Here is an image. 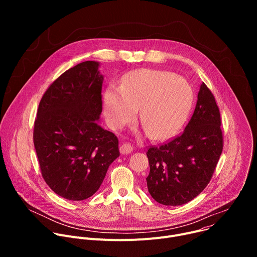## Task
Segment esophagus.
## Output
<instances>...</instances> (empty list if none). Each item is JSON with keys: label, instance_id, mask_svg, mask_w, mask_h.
<instances>
[{"label": "esophagus", "instance_id": "34e87169", "mask_svg": "<svg viewBox=\"0 0 257 257\" xmlns=\"http://www.w3.org/2000/svg\"><path fill=\"white\" fill-rule=\"evenodd\" d=\"M133 151V146L131 145V143L125 142L120 146V152L122 155H127L130 154Z\"/></svg>", "mask_w": 257, "mask_h": 257}]
</instances>
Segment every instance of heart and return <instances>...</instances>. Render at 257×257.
<instances>
[{"instance_id":"b5f03b06","label":"heart","mask_w":257,"mask_h":257,"mask_svg":"<svg viewBox=\"0 0 257 257\" xmlns=\"http://www.w3.org/2000/svg\"><path fill=\"white\" fill-rule=\"evenodd\" d=\"M193 99L190 84L172 72L141 69L127 74L122 85L104 92V115L118 129L134 120L141 107V124L154 139L174 134L184 123Z\"/></svg>"}]
</instances>
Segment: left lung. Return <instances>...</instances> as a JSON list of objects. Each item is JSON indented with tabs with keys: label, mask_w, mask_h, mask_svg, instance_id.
Listing matches in <instances>:
<instances>
[{
	"label": "left lung",
	"mask_w": 257,
	"mask_h": 257,
	"mask_svg": "<svg viewBox=\"0 0 257 257\" xmlns=\"http://www.w3.org/2000/svg\"><path fill=\"white\" fill-rule=\"evenodd\" d=\"M224 146L221 114L214 96L200 85L194 112L185 130L146 152L150 174L149 192L164 205H181L191 201L207 186Z\"/></svg>",
	"instance_id": "left-lung-1"
}]
</instances>
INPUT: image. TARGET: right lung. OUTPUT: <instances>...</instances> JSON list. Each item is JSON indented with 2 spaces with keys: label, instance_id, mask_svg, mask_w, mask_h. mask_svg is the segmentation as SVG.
<instances>
[{
  "label": "right lung",
  "instance_id": "1",
  "mask_svg": "<svg viewBox=\"0 0 257 257\" xmlns=\"http://www.w3.org/2000/svg\"><path fill=\"white\" fill-rule=\"evenodd\" d=\"M98 63L65 71L46 90L34 121L33 143L49 187L68 200H84L101 185L119 156L118 137L96 121L102 111Z\"/></svg>",
  "mask_w": 257,
  "mask_h": 257
}]
</instances>
